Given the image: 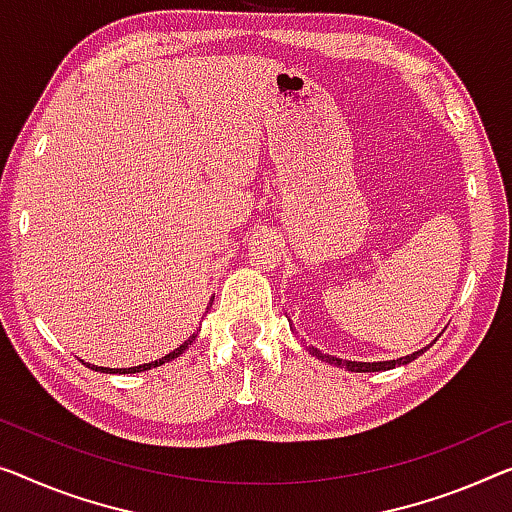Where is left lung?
<instances>
[{"label": "left lung", "mask_w": 512, "mask_h": 512, "mask_svg": "<svg viewBox=\"0 0 512 512\" xmlns=\"http://www.w3.org/2000/svg\"><path fill=\"white\" fill-rule=\"evenodd\" d=\"M427 349V347H425ZM425 349H421V352L411 354V356H404V358H398V361H384V363H356V361H342V358H333V356H326L322 352H317V349H312V354H315L317 358H322V361L326 363H333V365H340V368H347L352 372H379V370H391L395 368V365H404L409 361H414L416 356H421Z\"/></svg>", "instance_id": "1"}]
</instances>
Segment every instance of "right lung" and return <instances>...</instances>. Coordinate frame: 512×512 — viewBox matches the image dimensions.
I'll list each match as a JSON object with an SVG mask.
<instances>
[{"label":"right lung","mask_w":512,"mask_h":512,"mask_svg":"<svg viewBox=\"0 0 512 512\" xmlns=\"http://www.w3.org/2000/svg\"><path fill=\"white\" fill-rule=\"evenodd\" d=\"M209 310V308H207ZM197 338V333H193L190 335V338L183 342V345H179L177 349H174V352H170L167 356H163V358H158V361H151V363H144V365H137V368H121V370H112V368H98V365H91V363H85L87 368H91V370H96V372H105V375H114V372H119V375H133V372H144V370H151V368H158V365H163V363H167V361H172V358H177L179 354H183L188 349V345L190 342H193Z\"/></svg>","instance_id":"add662e5"}]
</instances>
